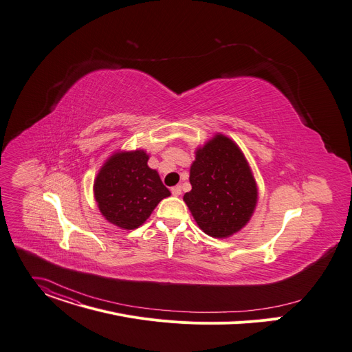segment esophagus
Masks as SVG:
<instances>
[{
    "instance_id": "34e87169",
    "label": "esophagus",
    "mask_w": 352,
    "mask_h": 352,
    "mask_svg": "<svg viewBox=\"0 0 352 352\" xmlns=\"http://www.w3.org/2000/svg\"><path fill=\"white\" fill-rule=\"evenodd\" d=\"M171 194H173L174 197H179V195H181V186H179V185L173 186V188H171Z\"/></svg>"
}]
</instances>
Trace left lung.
Returning a JSON list of instances; mask_svg holds the SVG:
<instances>
[{
    "label": "left lung",
    "mask_w": 352,
    "mask_h": 352,
    "mask_svg": "<svg viewBox=\"0 0 352 352\" xmlns=\"http://www.w3.org/2000/svg\"><path fill=\"white\" fill-rule=\"evenodd\" d=\"M184 202L204 233L226 239L250 221L258 201V188L241 148L216 133L195 151Z\"/></svg>",
    "instance_id": "left-lung-1"
}]
</instances>
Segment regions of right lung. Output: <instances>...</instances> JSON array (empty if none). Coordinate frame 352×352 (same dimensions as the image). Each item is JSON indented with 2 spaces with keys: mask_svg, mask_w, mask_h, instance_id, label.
Listing matches in <instances>:
<instances>
[{
  "mask_svg": "<svg viewBox=\"0 0 352 352\" xmlns=\"http://www.w3.org/2000/svg\"><path fill=\"white\" fill-rule=\"evenodd\" d=\"M147 162L148 154L142 148L115 151L94 181V197L100 212L120 229H138L155 206L171 195Z\"/></svg>",
  "mask_w": 352,
  "mask_h": 352,
  "instance_id": "obj_1",
  "label": "right lung"
}]
</instances>
